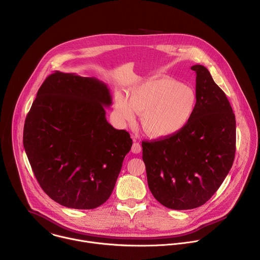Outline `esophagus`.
<instances>
[{"instance_id":"34e87169","label":"esophagus","mask_w":260,"mask_h":260,"mask_svg":"<svg viewBox=\"0 0 260 260\" xmlns=\"http://www.w3.org/2000/svg\"><path fill=\"white\" fill-rule=\"evenodd\" d=\"M141 151H142V147H141L140 143L135 142V143L133 144V146H132V152L135 153V154H138V153H140Z\"/></svg>"}]
</instances>
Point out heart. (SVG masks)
<instances>
[{
	"mask_svg": "<svg viewBox=\"0 0 260 260\" xmlns=\"http://www.w3.org/2000/svg\"><path fill=\"white\" fill-rule=\"evenodd\" d=\"M197 94L190 85L169 77L150 78L128 91V100L117 94L116 114L133 122L136 112L142 114V127L151 138L174 136L191 121L197 108Z\"/></svg>",
	"mask_w": 260,
	"mask_h": 260,
	"instance_id": "b5f03b06",
	"label": "heart"
}]
</instances>
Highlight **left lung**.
Segmentation results:
<instances>
[{"label": "left lung", "instance_id": "obj_1", "mask_svg": "<svg viewBox=\"0 0 260 260\" xmlns=\"http://www.w3.org/2000/svg\"><path fill=\"white\" fill-rule=\"evenodd\" d=\"M191 69L198 99L191 121L174 136L142 143L152 195L176 210L205 204L228 176L236 152V118L225 94L206 67Z\"/></svg>", "mask_w": 260, "mask_h": 260}]
</instances>
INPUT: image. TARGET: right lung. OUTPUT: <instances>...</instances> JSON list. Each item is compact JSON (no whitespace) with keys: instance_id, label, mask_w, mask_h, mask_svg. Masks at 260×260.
I'll use <instances>...</instances> for the list:
<instances>
[{"instance_id":"1","label":"right lung","mask_w":260,"mask_h":260,"mask_svg":"<svg viewBox=\"0 0 260 260\" xmlns=\"http://www.w3.org/2000/svg\"><path fill=\"white\" fill-rule=\"evenodd\" d=\"M112 103L95 77L55 71L25 118L23 146L37 181L55 202L94 209L110 197L133 141L106 119Z\"/></svg>"}]
</instances>
